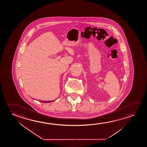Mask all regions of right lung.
<instances>
[{"instance_id":"right-lung-1","label":"right lung","mask_w":147,"mask_h":147,"mask_svg":"<svg viewBox=\"0 0 147 147\" xmlns=\"http://www.w3.org/2000/svg\"><path fill=\"white\" fill-rule=\"evenodd\" d=\"M53 101H41V102H44V103H49V102H51Z\"/></svg>"}]
</instances>
